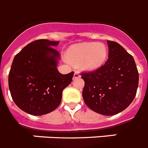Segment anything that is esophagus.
Masks as SVG:
<instances>
[{"instance_id":"esophagus-1","label":"esophagus","mask_w":148,"mask_h":148,"mask_svg":"<svg viewBox=\"0 0 148 148\" xmlns=\"http://www.w3.org/2000/svg\"><path fill=\"white\" fill-rule=\"evenodd\" d=\"M81 75L80 74H79V72H77L75 71V73H74V75H73V79H79V78H80Z\"/></svg>"}]
</instances>
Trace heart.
Returning a JSON list of instances; mask_svg holds the SVG:
<instances>
[{
	"instance_id": "obj_1",
	"label": "heart",
	"mask_w": 148,
	"mask_h": 148,
	"mask_svg": "<svg viewBox=\"0 0 148 148\" xmlns=\"http://www.w3.org/2000/svg\"><path fill=\"white\" fill-rule=\"evenodd\" d=\"M108 51L103 44L88 42L75 45L69 49L68 56L70 61L82 64L83 69L93 71L104 64Z\"/></svg>"
}]
</instances>
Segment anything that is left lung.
I'll use <instances>...</instances> for the list:
<instances>
[{
    "label": "left lung",
    "mask_w": 148,
    "mask_h": 148,
    "mask_svg": "<svg viewBox=\"0 0 148 148\" xmlns=\"http://www.w3.org/2000/svg\"><path fill=\"white\" fill-rule=\"evenodd\" d=\"M108 59L93 72L84 73L82 97L93 112L114 115L131 104L138 85V72L134 58L120 44L108 40Z\"/></svg>",
    "instance_id": "8db88e82"
}]
</instances>
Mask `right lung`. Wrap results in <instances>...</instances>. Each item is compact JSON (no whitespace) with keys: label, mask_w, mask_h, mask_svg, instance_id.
Masks as SVG:
<instances>
[{"label":"right lung","mask_w":148,"mask_h":148,"mask_svg":"<svg viewBox=\"0 0 148 148\" xmlns=\"http://www.w3.org/2000/svg\"><path fill=\"white\" fill-rule=\"evenodd\" d=\"M58 41L39 40L29 43L15 56L9 73L11 97L20 109L32 115H42L58 108L64 88L74 73L63 75L57 67Z\"/></svg>","instance_id":"obj_1"}]
</instances>
